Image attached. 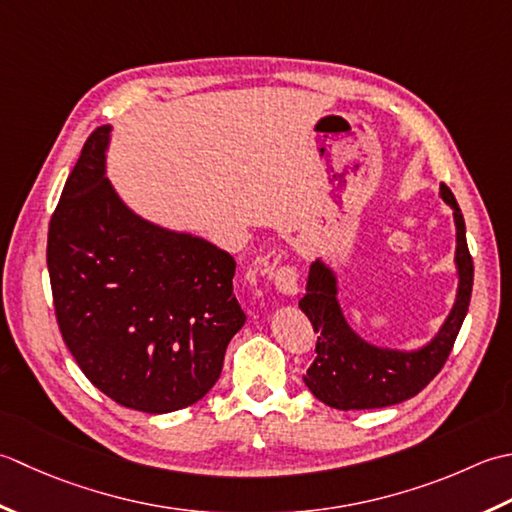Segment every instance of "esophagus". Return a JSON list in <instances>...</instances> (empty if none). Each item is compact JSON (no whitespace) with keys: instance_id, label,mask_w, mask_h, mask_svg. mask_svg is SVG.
<instances>
[{"instance_id":"esophagus-1","label":"esophagus","mask_w":512,"mask_h":512,"mask_svg":"<svg viewBox=\"0 0 512 512\" xmlns=\"http://www.w3.org/2000/svg\"><path fill=\"white\" fill-rule=\"evenodd\" d=\"M274 285L283 296H296L300 291V274L294 267H280L274 274Z\"/></svg>"}]
</instances>
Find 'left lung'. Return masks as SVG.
Instances as JSON below:
<instances>
[{
	"label": "left lung",
	"mask_w": 512,
	"mask_h": 512,
	"mask_svg": "<svg viewBox=\"0 0 512 512\" xmlns=\"http://www.w3.org/2000/svg\"><path fill=\"white\" fill-rule=\"evenodd\" d=\"M440 198L453 210L455 223V274L453 307L435 336L415 349L380 347L349 325L340 305L338 271L327 258L309 267L305 296L298 307L318 333L316 358L302 375L307 389L320 402L340 411L380 409L413 398L429 384L453 349L466 318L473 291V258L466 245V225L453 192L442 183Z\"/></svg>",
	"instance_id": "obj_1"
}]
</instances>
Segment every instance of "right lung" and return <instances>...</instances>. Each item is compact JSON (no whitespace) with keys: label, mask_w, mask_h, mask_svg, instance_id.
Listing matches in <instances>:
<instances>
[{"label":"right lung","mask_w":512,"mask_h":512,"mask_svg":"<svg viewBox=\"0 0 512 512\" xmlns=\"http://www.w3.org/2000/svg\"><path fill=\"white\" fill-rule=\"evenodd\" d=\"M112 125L90 134L48 229V274L66 347L128 409L172 413L223 371L245 314L236 260L203 236L137 214L108 181Z\"/></svg>","instance_id":"right-lung-1"}]
</instances>
